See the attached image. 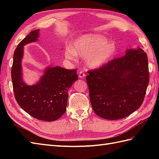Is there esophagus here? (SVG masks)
<instances>
[{"instance_id": "obj_1", "label": "esophagus", "mask_w": 159, "mask_h": 159, "mask_svg": "<svg viewBox=\"0 0 159 159\" xmlns=\"http://www.w3.org/2000/svg\"><path fill=\"white\" fill-rule=\"evenodd\" d=\"M85 76V73L82 72V71H80L79 73V77L80 78V79H83V78Z\"/></svg>"}]
</instances>
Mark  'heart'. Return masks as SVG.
I'll return each instance as SVG.
<instances>
[{"label": "heart", "mask_w": 159, "mask_h": 159, "mask_svg": "<svg viewBox=\"0 0 159 159\" xmlns=\"http://www.w3.org/2000/svg\"><path fill=\"white\" fill-rule=\"evenodd\" d=\"M118 52V46L113 40L100 34H85L70 43L64 52L66 58L75 61L77 56L85 57L86 65L97 69L107 65Z\"/></svg>", "instance_id": "b5f03b06"}]
</instances>
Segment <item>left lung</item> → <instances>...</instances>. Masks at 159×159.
Segmentation results:
<instances>
[{"mask_svg": "<svg viewBox=\"0 0 159 159\" xmlns=\"http://www.w3.org/2000/svg\"><path fill=\"white\" fill-rule=\"evenodd\" d=\"M88 73L91 104L100 117L122 119L141 107L150 76L147 55L139 47L127 48L123 57Z\"/></svg>", "mask_w": 159, "mask_h": 159, "instance_id": "1", "label": "left lung"}]
</instances>
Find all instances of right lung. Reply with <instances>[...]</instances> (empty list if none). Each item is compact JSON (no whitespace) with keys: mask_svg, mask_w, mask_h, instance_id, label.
I'll use <instances>...</instances> for the list:
<instances>
[{"mask_svg":"<svg viewBox=\"0 0 159 159\" xmlns=\"http://www.w3.org/2000/svg\"><path fill=\"white\" fill-rule=\"evenodd\" d=\"M39 29L31 32L17 46L13 54L11 80L17 102L36 119L46 121L58 120L66 112L67 91L78 80L76 70H67L50 64L35 84L29 85L23 79L22 61L24 46L38 41Z\"/></svg>","mask_w":159,"mask_h":159,"instance_id":"right-lung-1","label":"right lung"}]
</instances>
